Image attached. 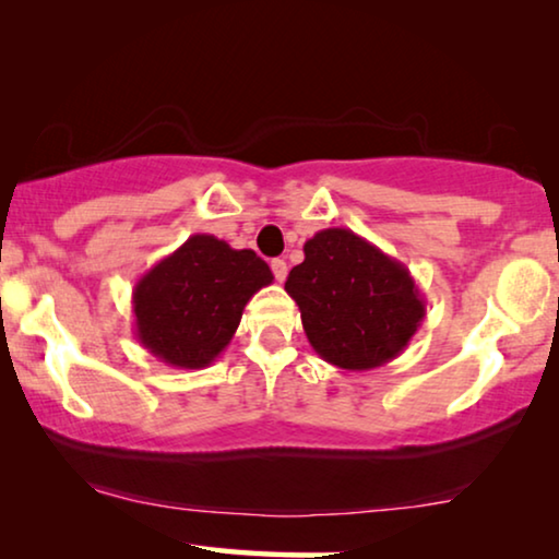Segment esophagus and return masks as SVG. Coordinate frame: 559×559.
<instances>
[{
	"mask_svg": "<svg viewBox=\"0 0 559 559\" xmlns=\"http://www.w3.org/2000/svg\"><path fill=\"white\" fill-rule=\"evenodd\" d=\"M270 266H272L274 280H277V282H285V277H287V270H289L285 259H272V264H270Z\"/></svg>",
	"mask_w": 559,
	"mask_h": 559,
	"instance_id": "obj_1",
	"label": "esophagus"
}]
</instances>
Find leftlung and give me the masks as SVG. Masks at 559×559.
I'll return each instance as SVG.
<instances>
[{
  "label": "left lung",
  "mask_w": 559,
  "mask_h": 559,
  "mask_svg": "<svg viewBox=\"0 0 559 559\" xmlns=\"http://www.w3.org/2000/svg\"><path fill=\"white\" fill-rule=\"evenodd\" d=\"M302 251L285 289L316 354L343 371H369L400 356L425 318L407 266L350 228H323Z\"/></svg>",
  "instance_id": "8db88e82"
}]
</instances>
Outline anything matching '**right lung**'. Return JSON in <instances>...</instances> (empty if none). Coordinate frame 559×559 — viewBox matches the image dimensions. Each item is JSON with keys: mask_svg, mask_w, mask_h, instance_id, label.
I'll return each mask as SVG.
<instances>
[{"mask_svg": "<svg viewBox=\"0 0 559 559\" xmlns=\"http://www.w3.org/2000/svg\"><path fill=\"white\" fill-rule=\"evenodd\" d=\"M272 280L251 249L193 234L134 285L136 341L175 369H205L231 343L247 302Z\"/></svg>", "mask_w": 559, "mask_h": 559, "instance_id": "right-lung-1", "label": "right lung"}]
</instances>
